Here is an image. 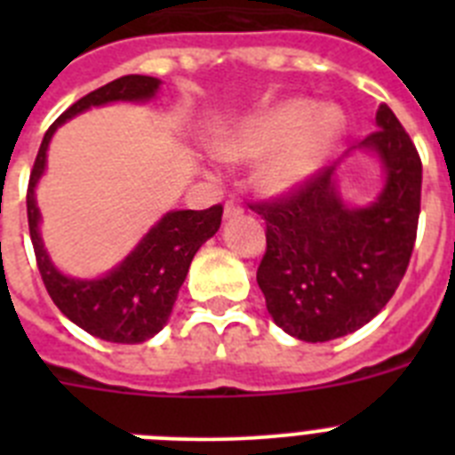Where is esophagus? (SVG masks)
<instances>
[{"instance_id": "obj_1", "label": "esophagus", "mask_w": 455, "mask_h": 455, "mask_svg": "<svg viewBox=\"0 0 455 455\" xmlns=\"http://www.w3.org/2000/svg\"><path fill=\"white\" fill-rule=\"evenodd\" d=\"M239 214H243V207H241L236 200H228V203H225V219H232V216Z\"/></svg>"}]
</instances>
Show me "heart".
I'll return each mask as SVG.
<instances>
[{
  "label": "heart",
  "instance_id": "b5f03b06",
  "mask_svg": "<svg viewBox=\"0 0 455 455\" xmlns=\"http://www.w3.org/2000/svg\"><path fill=\"white\" fill-rule=\"evenodd\" d=\"M339 132L341 118L335 111L291 100L248 120L220 155L230 162H252L273 151L259 168V184L268 193H283L303 184L321 166Z\"/></svg>",
  "mask_w": 455,
  "mask_h": 455
}]
</instances>
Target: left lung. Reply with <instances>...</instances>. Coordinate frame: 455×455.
<instances>
[{"instance_id": "8db88e82", "label": "left lung", "mask_w": 455, "mask_h": 455, "mask_svg": "<svg viewBox=\"0 0 455 455\" xmlns=\"http://www.w3.org/2000/svg\"><path fill=\"white\" fill-rule=\"evenodd\" d=\"M360 143L380 155L387 182L371 207L341 203L323 166L273 200L251 203L267 223L257 284L289 335L328 341L355 332L389 303L412 257L421 209V159L387 104Z\"/></svg>"}]
</instances>
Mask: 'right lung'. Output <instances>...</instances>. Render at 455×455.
I'll return each instance as SVG.
<instances>
[{
	"label": "right lung",
	"instance_id": "right-lung-1",
	"mask_svg": "<svg viewBox=\"0 0 455 455\" xmlns=\"http://www.w3.org/2000/svg\"><path fill=\"white\" fill-rule=\"evenodd\" d=\"M156 88H159V79L146 77V75H127L88 92L70 108H66L45 132V139L40 143L34 168H31L29 188H27L31 243H34L36 264H38L40 277L45 283L50 299L72 323H77L92 337L116 341V344H139V341L150 339L166 325L193 255L209 236L219 232L223 204H214L203 212H196V209L171 212L108 275L100 280H75L56 271L43 248L34 188L45 171L47 146L59 124L86 111L88 107H100L116 100H130V102L148 100L155 95Z\"/></svg>",
	"mask_w": 455,
	"mask_h": 455
}]
</instances>
